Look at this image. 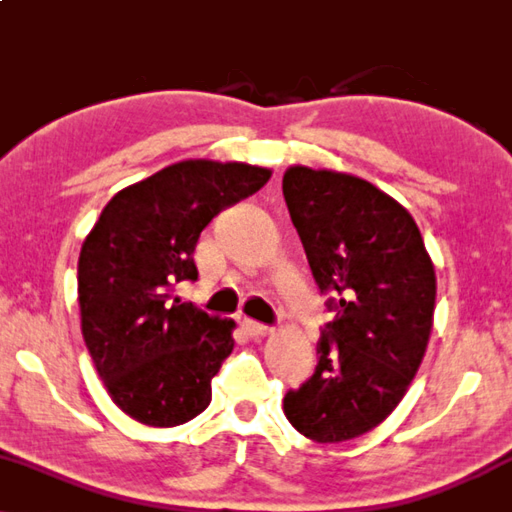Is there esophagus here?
<instances>
[{"label":"esophagus","mask_w":512,"mask_h":512,"mask_svg":"<svg viewBox=\"0 0 512 512\" xmlns=\"http://www.w3.org/2000/svg\"><path fill=\"white\" fill-rule=\"evenodd\" d=\"M240 327L245 329V332H247L251 338H263V336H267V334L272 332L270 327L261 325V322H256V320H251V318H242V320H240Z\"/></svg>","instance_id":"esophagus-1"}]
</instances>
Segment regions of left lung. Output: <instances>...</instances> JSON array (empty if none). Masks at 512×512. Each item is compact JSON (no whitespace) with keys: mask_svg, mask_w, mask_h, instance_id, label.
Instances as JSON below:
<instances>
[{"mask_svg":"<svg viewBox=\"0 0 512 512\" xmlns=\"http://www.w3.org/2000/svg\"><path fill=\"white\" fill-rule=\"evenodd\" d=\"M283 199L313 279L334 290L311 380L283 414L318 444L366 435L396 410L426 355L435 316V265L407 208L364 178L295 164Z\"/></svg>","mask_w":512,"mask_h":512,"instance_id":"left-lung-1","label":"left lung"}]
</instances>
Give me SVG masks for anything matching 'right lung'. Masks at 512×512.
Returning a JSON list of instances; mask_svg holds the SVG:
<instances>
[{
	"instance_id": "right-lung-1",
	"label": "right lung",
	"mask_w": 512,
	"mask_h": 512,
	"mask_svg": "<svg viewBox=\"0 0 512 512\" xmlns=\"http://www.w3.org/2000/svg\"><path fill=\"white\" fill-rule=\"evenodd\" d=\"M245 162L183 160L123 187L102 208L77 261L82 336L114 405L144 426L174 428L212 400L233 352V320L174 290L196 281L194 247L210 219L270 180Z\"/></svg>"
}]
</instances>
